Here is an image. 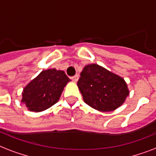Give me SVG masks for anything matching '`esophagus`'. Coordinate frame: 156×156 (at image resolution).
Listing matches in <instances>:
<instances>
[{"instance_id":"esophagus-1","label":"esophagus","mask_w":156,"mask_h":156,"mask_svg":"<svg viewBox=\"0 0 156 156\" xmlns=\"http://www.w3.org/2000/svg\"><path fill=\"white\" fill-rule=\"evenodd\" d=\"M72 80L74 82H77V80H79V76H78V75H76V76H74L73 77H72Z\"/></svg>"}]
</instances>
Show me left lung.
Returning <instances> with one entry per match:
<instances>
[{
    "instance_id": "obj_1",
    "label": "left lung",
    "mask_w": 156,
    "mask_h": 156,
    "mask_svg": "<svg viewBox=\"0 0 156 156\" xmlns=\"http://www.w3.org/2000/svg\"><path fill=\"white\" fill-rule=\"evenodd\" d=\"M77 86L84 102L99 112L117 109L129 94L124 78L95 63L84 67Z\"/></svg>"
}]
</instances>
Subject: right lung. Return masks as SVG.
I'll return each instance as SVG.
<instances>
[{"label": "right lung", "instance_id": "1", "mask_svg": "<svg viewBox=\"0 0 156 156\" xmlns=\"http://www.w3.org/2000/svg\"><path fill=\"white\" fill-rule=\"evenodd\" d=\"M70 80L61 70L52 68L42 71L24 87L21 102L30 112H43L58 102Z\"/></svg>", "mask_w": 156, "mask_h": 156}]
</instances>
